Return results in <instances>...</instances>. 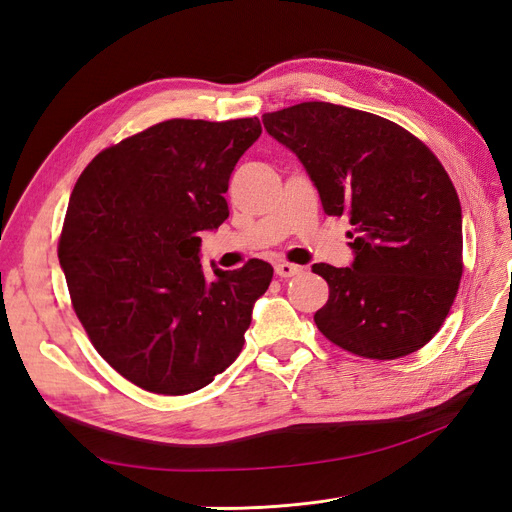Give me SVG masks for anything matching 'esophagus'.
Returning a JSON list of instances; mask_svg holds the SVG:
<instances>
[{"instance_id":"1","label":"esophagus","mask_w":512,"mask_h":512,"mask_svg":"<svg viewBox=\"0 0 512 512\" xmlns=\"http://www.w3.org/2000/svg\"><path fill=\"white\" fill-rule=\"evenodd\" d=\"M275 273L280 275V277H292V275L303 273V267L292 265V262H277V265H275Z\"/></svg>"}]
</instances>
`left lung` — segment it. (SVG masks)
Segmentation results:
<instances>
[{"instance_id":"left-lung-1","label":"left lung","mask_w":512,"mask_h":512,"mask_svg":"<svg viewBox=\"0 0 512 512\" xmlns=\"http://www.w3.org/2000/svg\"><path fill=\"white\" fill-rule=\"evenodd\" d=\"M262 123L301 160L324 213L352 226V265L312 267L329 284L320 333L380 361L423 348L463 273L461 205L440 160L397 123L339 104L301 102Z\"/></svg>"}]
</instances>
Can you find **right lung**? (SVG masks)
Returning a JSON list of instances; mask_svg holds the SVG:
<instances>
[{"instance_id": "obj_1", "label": "right lung", "mask_w": 512, "mask_h": 512, "mask_svg": "<svg viewBox=\"0 0 512 512\" xmlns=\"http://www.w3.org/2000/svg\"><path fill=\"white\" fill-rule=\"evenodd\" d=\"M258 117L168 119L100 151L76 181L59 262L76 316L115 371L149 393L203 389L237 359L273 267L200 265L228 218V179Z\"/></svg>"}]
</instances>
